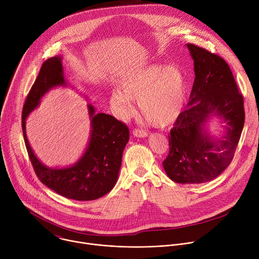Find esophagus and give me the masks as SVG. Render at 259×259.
Listing matches in <instances>:
<instances>
[{"mask_svg":"<svg viewBox=\"0 0 259 259\" xmlns=\"http://www.w3.org/2000/svg\"><path fill=\"white\" fill-rule=\"evenodd\" d=\"M147 131L143 130V129H140V128H135L133 130V135L136 136V137H146L147 136Z\"/></svg>","mask_w":259,"mask_h":259,"instance_id":"34e87169","label":"esophagus"}]
</instances>
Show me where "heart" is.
Returning <instances> with one entry per match:
<instances>
[{
	"instance_id": "b5f03b06",
	"label": "heart",
	"mask_w": 259,
	"mask_h": 259,
	"mask_svg": "<svg viewBox=\"0 0 259 259\" xmlns=\"http://www.w3.org/2000/svg\"><path fill=\"white\" fill-rule=\"evenodd\" d=\"M133 101H138L144 118L160 127L174 123L186 102V84L176 65H151L129 76L121 90L113 91L110 103L117 114L128 117L133 113Z\"/></svg>"
}]
</instances>
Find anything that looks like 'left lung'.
Instances as JSON below:
<instances>
[{
  "mask_svg": "<svg viewBox=\"0 0 259 259\" xmlns=\"http://www.w3.org/2000/svg\"><path fill=\"white\" fill-rule=\"evenodd\" d=\"M195 65V82L188 107L175 121L169 154L163 161L167 175L178 183H203L216 178L233 161L245 122L244 97L227 61L188 44ZM223 117L227 133L213 141L202 130L211 114Z\"/></svg>",
  "mask_w": 259,
  "mask_h": 259,
  "instance_id": "8db88e82",
  "label": "left lung"
}]
</instances>
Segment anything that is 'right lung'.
<instances>
[{"label":"right lung","instance_id":"1","mask_svg":"<svg viewBox=\"0 0 259 259\" xmlns=\"http://www.w3.org/2000/svg\"><path fill=\"white\" fill-rule=\"evenodd\" d=\"M60 57H51L41 66L22 109V132L26 151L35 175L55 193L77 201H92L112 191L117 182L122 155L129 140L125 123L106 114H94L89 105L92 132L89 145L82 159L69 168L50 169L32 153L25 133V119L39 104L40 98L53 86L64 85Z\"/></svg>","mask_w":259,"mask_h":259}]
</instances>
